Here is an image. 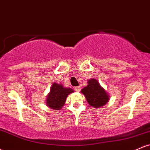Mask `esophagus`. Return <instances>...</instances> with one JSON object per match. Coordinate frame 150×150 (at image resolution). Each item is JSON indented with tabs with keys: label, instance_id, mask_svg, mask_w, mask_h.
<instances>
[{
	"label": "esophagus",
	"instance_id": "34e87169",
	"mask_svg": "<svg viewBox=\"0 0 150 150\" xmlns=\"http://www.w3.org/2000/svg\"><path fill=\"white\" fill-rule=\"evenodd\" d=\"M80 89H81V88H80V86H79V87H75V90L77 91V92H79V91H80Z\"/></svg>",
	"mask_w": 150,
	"mask_h": 150
}]
</instances>
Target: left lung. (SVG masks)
<instances>
[{"label": "left lung", "mask_w": 150, "mask_h": 150, "mask_svg": "<svg viewBox=\"0 0 150 150\" xmlns=\"http://www.w3.org/2000/svg\"><path fill=\"white\" fill-rule=\"evenodd\" d=\"M91 106L97 108L105 105L108 101V96L98 81L95 79L88 80V85L81 90Z\"/></svg>", "instance_id": "1"}]
</instances>
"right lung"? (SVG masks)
<instances>
[{
    "label": "right lung",
    "mask_w": 150,
    "mask_h": 150,
    "mask_svg": "<svg viewBox=\"0 0 150 150\" xmlns=\"http://www.w3.org/2000/svg\"><path fill=\"white\" fill-rule=\"evenodd\" d=\"M73 92L71 88H65L62 85L53 83L46 99L47 106L52 109L60 110L64 105L68 94Z\"/></svg>",
    "instance_id": "obj_1"
}]
</instances>
